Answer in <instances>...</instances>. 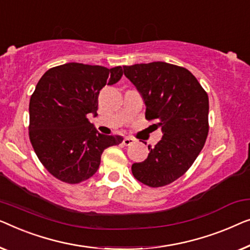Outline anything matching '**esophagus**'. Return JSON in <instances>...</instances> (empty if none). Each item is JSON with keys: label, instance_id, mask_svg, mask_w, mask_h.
Wrapping results in <instances>:
<instances>
[{"label": "esophagus", "instance_id": "1", "mask_svg": "<svg viewBox=\"0 0 250 250\" xmlns=\"http://www.w3.org/2000/svg\"><path fill=\"white\" fill-rule=\"evenodd\" d=\"M135 143V139L131 138V137H125V138L124 139V145L125 146H129L131 145V144Z\"/></svg>", "mask_w": 250, "mask_h": 250}]
</instances>
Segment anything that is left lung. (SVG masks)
I'll return each mask as SVG.
<instances>
[{
  "label": "left lung",
  "mask_w": 250,
  "mask_h": 250,
  "mask_svg": "<svg viewBox=\"0 0 250 250\" xmlns=\"http://www.w3.org/2000/svg\"><path fill=\"white\" fill-rule=\"evenodd\" d=\"M146 106L147 120H156L162 139L140 163L133 177L148 187L167 186L188 171L208 135V96L189 70L167 62L125 65Z\"/></svg>",
  "instance_id": "1"
}]
</instances>
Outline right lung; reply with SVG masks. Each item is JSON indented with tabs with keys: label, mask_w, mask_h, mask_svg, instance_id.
I'll use <instances>...</instances> for the list:
<instances>
[{
	"label": "right lung",
	"mask_w": 250,
	"mask_h": 250,
	"mask_svg": "<svg viewBox=\"0 0 250 250\" xmlns=\"http://www.w3.org/2000/svg\"><path fill=\"white\" fill-rule=\"evenodd\" d=\"M121 66L65 63L47 70L29 102V138L35 153L52 175L79 184L96 173L107 147L122 136L102 135L87 119L97 115L98 94L121 79Z\"/></svg>",
	"instance_id": "obj_1"
}]
</instances>
